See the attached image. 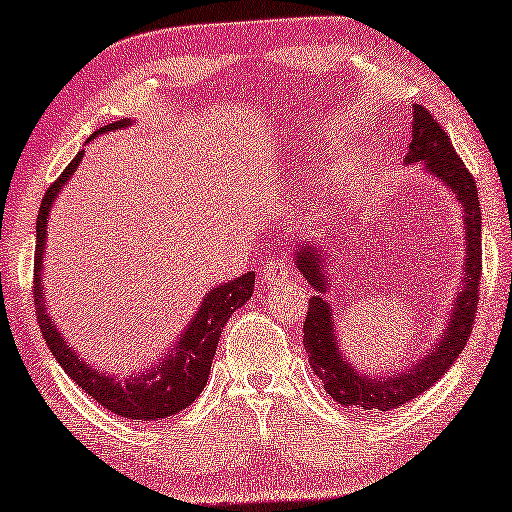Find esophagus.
Here are the masks:
<instances>
[{
	"label": "esophagus",
	"instance_id": "34e87169",
	"mask_svg": "<svg viewBox=\"0 0 512 512\" xmlns=\"http://www.w3.org/2000/svg\"><path fill=\"white\" fill-rule=\"evenodd\" d=\"M292 264H289L287 257H271L266 259V266H264V280L269 282V285H282L287 278H292Z\"/></svg>",
	"mask_w": 512,
	"mask_h": 512
}]
</instances>
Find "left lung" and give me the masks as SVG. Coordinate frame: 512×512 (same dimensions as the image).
I'll return each mask as SVG.
<instances>
[{"label": "left lung", "mask_w": 512, "mask_h": 512, "mask_svg": "<svg viewBox=\"0 0 512 512\" xmlns=\"http://www.w3.org/2000/svg\"><path fill=\"white\" fill-rule=\"evenodd\" d=\"M425 160V167L446 183L455 193L464 207V230H467V264H464V289L455 299V308L451 312L441 340L434 345L427 356H421L400 375L372 379L370 375L361 377L354 372L340 354L338 342H335L331 305L322 296L329 285L324 276L322 255L317 246H305L296 250V266L303 278L310 282L317 296L308 303L303 322V347L310 358V368L322 379L326 393L342 404V407H356L365 411H391L402 407L404 402L418 398L434 381L444 377V372L455 363L462 354L471 331H474V319L480 299V276H483V253H480V202L476 181L453 149L448 133L441 128L430 110L423 105H414V126H411V142L407 163Z\"/></svg>", "instance_id": "left-lung-1"}]
</instances>
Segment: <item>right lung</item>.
<instances>
[{
	"instance_id": "right-lung-1",
	"label": "right lung",
	"mask_w": 512,
	"mask_h": 512,
	"mask_svg": "<svg viewBox=\"0 0 512 512\" xmlns=\"http://www.w3.org/2000/svg\"><path fill=\"white\" fill-rule=\"evenodd\" d=\"M131 119L114 121L110 126L98 128L91 135H101L108 131H117V128H126ZM89 137V140H91ZM85 156V149L78 151L64 172L50 183L45 190V197L38 209L36 218V253H34V308L38 317V326H41L43 340L48 342L52 356L64 368V372L78 384L82 391L91 395L103 409L112 411L121 418H131V421H163V418L177 414V411L186 409L197 395L202 393L204 384L209 379L213 354L218 349L220 331L232 317L234 310H239L255 289V273L248 271L246 276L227 280L225 285L213 287L211 292L204 296V301L197 310V315L190 319L188 329L183 331L177 345L160 363L147 372H137L131 379H114L108 375L91 368L73 347H68L64 338H61L57 326L52 324L43 305V287H41V273H43V250H45V230H48V216L50 207L59 195L64 183L71 179L75 167Z\"/></svg>"
}]
</instances>
